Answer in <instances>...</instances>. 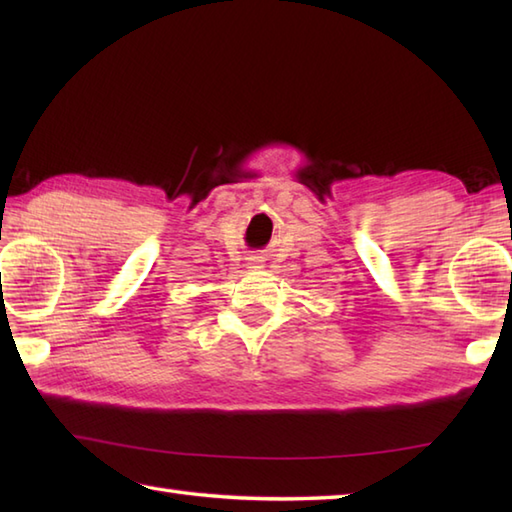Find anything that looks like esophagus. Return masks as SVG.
Here are the masks:
<instances>
[{
	"label": "esophagus",
	"instance_id": "esophagus-1",
	"mask_svg": "<svg viewBox=\"0 0 512 512\" xmlns=\"http://www.w3.org/2000/svg\"><path fill=\"white\" fill-rule=\"evenodd\" d=\"M248 262H250V268H262V259L259 257H250Z\"/></svg>",
	"mask_w": 512,
	"mask_h": 512
}]
</instances>
